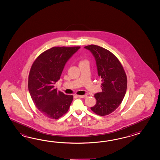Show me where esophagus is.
Wrapping results in <instances>:
<instances>
[{"label": "esophagus", "mask_w": 160, "mask_h": 160, "mask_svg": "<svg viewBox=\"0 0 160 160\" xmlns=\"http://www.w3.org/2000/svg\"><path fill=\"white\" fill-rule=\"evenodd\" d=\"M78 97V98H86L87 97V95H76Z\"/></svg>", "instance_id": "1"}]
</instances>
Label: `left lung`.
Segmentation results:
<instances>
[{
  "label": "left lung",
  "mask_w": 160,
  "mask_h": 160,
  "mask_svg": "<svg viewBox=\"0 0 160 160\" xmlns=\"http://www.w3.org/2000/svg\"><path fill=\"white\" fill-rule=\"evenodd\" d=\"M95 58L102 92L94 95V112L105 116L115 111L122 102L127 89V77L121 62L112 52L95 45L85 47Z\"/></svg>",
  "instance_id": "left-lung-1"
}]
</instances>
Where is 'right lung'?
Segmentation results:
<instances>
[{
	"instance_id": "obj_1",
	"label": "right lung",
	"mask_w": 160,
	"mask_h": 160,
	"mask_svg": "<svg viewBox=\"0 0 160 160\" xmlns=\"http://www.w3.org/2000/svg\"><path fill=\"white\" fill-rule=\"evenodd\" d=\"M80 48L53 47L40 54L31 68L28 87L31 97L41 112L57 119L68 111L73 95L57 91L54 84L61 78L65 64Z\"/></svg>"
}]
</instances>
